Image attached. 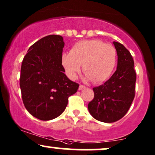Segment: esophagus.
<instances>
[{
    "mask_svg": "<svg viewBox=\"0 0 155 155\" xmlns=\"http://www.w3.org/2000/svg\"><path fill=\"white\" fill-rule=\"evenodd\" d=\"M85 88H86V87H85L84 85L80 84L79 85V90H83V89H85Z\"/></svg>",
    "mask_w": 155,
    "mask_h": 155,
    "instance_id": "34e87169",
    "label": "esophagus"
}]
</instances>
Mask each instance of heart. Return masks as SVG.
I'll return each mask as SVG.
<instances>
[{
	"instance_id": "1",
	"label": "heart",
	"mask_w": 155,
	"mask_h": 155,
	"mask_svg": "<svg viewBox=\"0 0 155 155\" xmlns=\"http://www.w3.org/2000/svg\"><path fill=\"white\" fill-rule=\"evenodd\" d=\"M117 63L115 47L100 40H87L73 45L70 53H63L62 64L68 77L75 79L81 65L88 79L102 83L111 77Z\"/></svg>"
}]
</instances>
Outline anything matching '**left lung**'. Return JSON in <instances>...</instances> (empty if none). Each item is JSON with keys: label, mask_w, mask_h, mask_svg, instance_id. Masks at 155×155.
I'll return each mask as SVG.
<instances>
[{"label": "left lung", "mask_w": 155, "mask_h": 155, "mask_svg": "<svg viewBox=\"0 0 155 155\" xmlns=\"http://www.w3.org/2000/svg\"><path fill=\"white\" fill-rule=\"evenodd\" d=\"M118 56L117 68L104 84L93 88L94 98L88 104L90 114L103 122H114L128 111L135 97L136 73L130 51L114 42Z\"/></svg>", "instance_id": "left-lung-1"}]
</instances>
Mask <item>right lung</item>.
<instances>
[{"label": "right lung", "mask_w": 155, "mask_h": 155, "mask_svg": "<svg viewBox=\"0 0 155 155\" xmlns=\"http://www.w3.org/2000/svg\"><path fill=\"white\" fill-rule=\"evenodd\" d=\"M64 44L61 35H47L33 44L22 60L19 86L23 104L38 120L59 117L66 108L68 97L79 89V84L64 74Z\"/></svg>", "instance_id": "add662e5"}]
</instances>
